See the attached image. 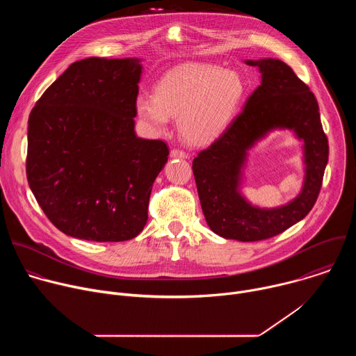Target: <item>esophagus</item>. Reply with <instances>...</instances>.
Returning a JSON list of instances; mask_svg holds the SVG:
<instances>
[{"mask_svg":"<svg viewBox=\"0 0 356 356\" xmlns=\"http://www.w3.org/2000/svg\"><path fill=\"white\" fill-rule=\"evenodd\" d=\"M170 158H173V159H187L188 155L186 154V152H183V150L172 149L170 150Z\"/></svg>","mask_w":356,"mask_h":356,"instance_id":"esophagus-1","label":"esophagus"}]
</instances>
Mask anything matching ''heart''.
<instances>
[{
  "instance_id": "1",
  "label": "heart",
  "mask_w": 356,
  "mask_h": 356,
  "mask_svg": "<svg viewBox=\"0 0 356 356\" xmlns=\"http://www.w3.org/2000/svg\"><path fill=\"white\" fill-rule=\"evenodd\" d=\"M245 92L243 79L235 70L186 63L170 70L156 92L138 94L135 113L150 134H163L175 117L186 142L206 145L231 122Z\"/></svg>"
}]
</instances>
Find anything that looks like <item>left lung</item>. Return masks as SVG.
Returning a JSON list of instances; mask_svg holds the SVG:
<instances>
[{
	"instance_id": "obj_1",
	"label": "left lung",
	"mask_w": 356,
	"mask_h": 356,
	"mask_svg": "<svg viewBox=\"0 0 356 356\" xmlns=\"http://www.w3.org/2000/svg\"><path fill=\"white\" fill-rule=\"evenodd\" d=\"M261 84L224 134L193 161L202 213L210 229L225 239L253 242L272 238L306 217L318 197L328 162L314 94L282 60L249 59ZM275 130H290L303 145V183L299 194L276 208L252 205L243 194L248 150Z\"/></svg>"
}]
</instances>
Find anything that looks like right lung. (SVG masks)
Masks as SVG:
<instances>
[{
	"mask_svg": "<svg viewBox=\"0 0 356 356\" xmlns=\"http://www.w3.org/2000/svg\"><path fill=\"white\" fill-rule=\"evenodd\" d=\"M140 62H74L31 111L28 183L46 217L69 236L121 242L146 225L169 149L135 134Z\"/></svg>",
	"mask_w": 356,
	"mask_h": 356,
	"instance_id": "add662e5",
	"label": "right lung"
}]
</instances>
